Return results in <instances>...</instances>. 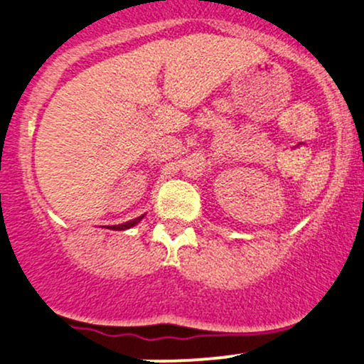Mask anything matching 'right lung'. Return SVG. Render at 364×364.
<instances>
[{
  "mask_svg": "<svg viewBox=\"0 0 364 364\" xmlns=\"http://www.w3.org/2000/svg\"><path fill=\"white\" fill-rule=\"evenodd\" d=\"M145 218V214H141L139 215V218H134V219H131V221H126V223H122V225H114V226H107L109 228V230H115V231H122V230H129V228H133V226H136L139 221H141V219Z\"/></svg>",
  "mask_w": 364,
  "mask_h": 364,
  "instance_id": "1",
  "label": "right lung"
}]
</instances>
